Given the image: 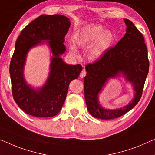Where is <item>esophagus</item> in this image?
<instances>
[{
    "instance_id": "esophagus-1",
    "label": "esophagus",
    "mask_w": 155,
    "mask_h": 155,
    "mask_svg": "<svg viewBox=\"0 0 155 155\" xmlns=\"http://www.w3.org/2000/svg\"><path fill=\"white\" fill-rule=\"evenodd\" d=\"M85 75H86V71H85V70H83L81 71V74H80V77L83 78L85 77Z\"/></svg>"
}]
</instances>
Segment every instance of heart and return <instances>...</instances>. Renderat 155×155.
Returning <instances> with one entry per match:
<instances>
[{"instance_id":"obj_1","label":"heart","mask_w":155,"mask_h":155,"mask_svg":"<svg viewBox=\"0 0 155 155\" xmlns=\"http://www.w3.org/2000/svg\"><path fill=\"white\" fill-rule=\"evenodd\" d=\"M115 41L114 33L110 31H104L101 26H92L77 33L74 38V45L78 47L85 48L91 45L88 57L91 61L100 59L111 47ZM70 52L77 55V49L74 46H70Z\"/></svg>"}]
</instances>
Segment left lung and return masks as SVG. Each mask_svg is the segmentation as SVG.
I'll list each match as a JSON object with an SVG mask.
<instances>
[{
	"label": "left lung",
	"mask_w": 155,
	"mask_h": 155,
	"mask_svg": "<svg viewBox=\"0 0 155 155\" xmlns=\"http://www.w3.org/2000/svg\"><path fill=\"white\" fill-rule=\"evenodd\" d=\"M124 21L127 30L123 38L100 59L85 66V100L90 114L96 118L111 120L120 117L134 107L142 96L149 71L147 47L143 36L134 24L127 18ZM120 72L133 84L135 98L120 110H105L98 103V94L108 78L117 76Z\"/></svg>",
	"instance_id": "1"
}]
</instances>
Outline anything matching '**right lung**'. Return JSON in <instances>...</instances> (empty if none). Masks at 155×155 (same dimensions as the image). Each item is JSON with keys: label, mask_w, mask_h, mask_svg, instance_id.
Returning a JSON list of instances; mask_svg holds the SVG:
<instances>
[{"label": "right lung", "mask_w": 155, "mask_h": 155, "mask_svg": "<svg viewBox=\"0 0 155 155\" xmlns=\"http://www.w3.org/2000/svg\"><path fill=\"white\" fill-rule=\"evenodd\" d=\"M70 26V19L63 15H42L27 25L18 37L10 65L12 91L15 102L27 114L38 117L56 115L64 104L70 82L82 70L81 64H68L60 57L65 51L63 42ZM41 40H49L54 57L47 82L35 91L25 83L23 67L27 51Z\"/></svg>", "instance_id": "1"}]
</instances>
